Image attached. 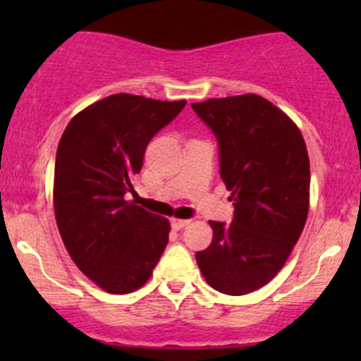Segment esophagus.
I'll return each instance as SVG.
<instances>
[{
  "instance_id": "34e87169",
  "label": "esophagus",
  "mask_w": 361,
  "mask_h": 361,
  "mask_svg": "<svg viewBox=\"0 0 361 361\" xmlns=\"http://www.w3.org/2000/svg\"><path fill=\"white\" fill-rule=\"evenodd\" d=\"M188 224H190V220H180V218H173V220H171V227H173L174 231H181V228L187 227Z\"/></svg>"
}]
</instances>
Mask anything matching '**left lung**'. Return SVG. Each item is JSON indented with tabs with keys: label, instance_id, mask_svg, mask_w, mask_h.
I'll list each match as a JSON object with an SVG mask.
<instances>
[{
	"label": "left lung",
	"instance_id": "obj_1",
	"mask_svg": "<svg viewBox=\"0 0 361 361\" xmlns=\"http://www.w3.org/2000/svg\"><path fill=\"white\" fill-rule=\"evenodd\" d=\"M213 130L232 224L209 221L213 241L195 253L207 285L246 295L267 285L297 245L309 213V155L286 113L257 94L192 104Z\"/></svg>",
	"mask_w": 361,
	"mask_h": 361
}]
</instances>
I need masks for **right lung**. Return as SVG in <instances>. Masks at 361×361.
<instances>
[{"label":"right lung","mask_w":361,"mask_h":361,"mask_svg":"<svg viewBox=\"0 0 361 361\" xmlns=\"http://www.w3.org/2000/svg\"><path fill=\"white\" fill-rule=\"evenodd\" d=\"M187 101L113 94L80 111L57 147L54 211L76 267L108 293L150 279L169 241V221L134 201L133 180L152 137Z\"/></svg>","instance_id":"obj_1"}]
</instances>
